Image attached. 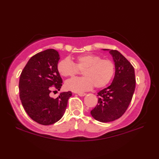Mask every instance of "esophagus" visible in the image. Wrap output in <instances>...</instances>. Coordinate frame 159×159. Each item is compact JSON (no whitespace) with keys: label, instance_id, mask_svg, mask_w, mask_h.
<instances>
[{"label":"esophagus","instance_id":"1","mask_svg":"<svg viewBox=\"0 0 159 159\" xmlns=\"http://www.w3.org/2000/svg\"><path fill=\"white\" fill-rule=\"evenodd\" d=\"M78 95H79V96H84L86 95L85 93H82V92H79V93H77Z\"/></svg>","mask_w":159,"mask_h":159}]
</instances>
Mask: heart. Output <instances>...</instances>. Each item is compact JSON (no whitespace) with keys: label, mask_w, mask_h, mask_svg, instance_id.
Returning <instances> with one entry per match:
<instances>
[{"label":"heart","mask_w":159,"mask_h":159,"mask_svg":"<svg viewBox=\"0 0 159 159\" xmlns=\"http://www.w3.org/2000/svg\"><path fill=\"white\" fill-rule=\"evenodd\" d=\"M75 63L69 59L60 61L57 66L59 74L64 77H74L83 71L85 77L72 79L66 81L67 89L79 92L88 90L94 85L96 88H102L109 83L114 75L115 64L112 61L102 59L94 54H87L76 57Z\"/></svg>","instance_id":"heart-1"}]
</instances>
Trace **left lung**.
I'll use <instances>...</instances> for the list:
<instances>
[{"label":"left lung","mask_w":159,"mask_h":159,"mask_svg":"<svg viewBox=\"0 0 159 159\" xmlns=\"http://www.w3.org/2000/svg\"><path fill=\"white\" fill-rule=\"evenodd\" d=\"M109 52L116 67L114 79L110 86L98 93V104L91 111L92 116L100 122H109L123 116L133 98L136 85L132 64L117 50H111Z\"/></svg>","instance_id":"obj_1"}]
</instances>
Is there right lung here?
<instances>
[{
  "label": "right lung",
  "instance_id": "right-lung-1",
  "mask_svg": "<svg viewBox=\"0 0 159 159\" xmlns=\"http://www.w3.org/2000/svg\"><path fill=\"white\" fill-rule=\"evenodd\" d=\"M59 52L48 49L33 56L24 67L19 81L20 98L29 116L38 124L50 125L58 121L65 113L72 92H62L59 97L50 96L52 89L62 86L57 64Z\"/></svg>",
  "mask_w": 159,
  "mask_h": 159
}]
</instances>
